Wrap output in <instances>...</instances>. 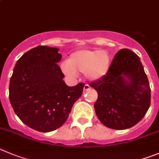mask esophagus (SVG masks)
Segmentation results:
<instances>
[{"label":"esophagus","instance_id":"1","mask_svg":"<svg viewBox=\"0 0 159 159\" xmlns=\"http://www.w3.org/2000/svg\"><path fill=\"white\" fill-rule=\"evenodd\" d=\"M90 88H91V87H90V86L88 85V84H85V85H84V91H88Z\"/></svg>","mask_w":159,"mask_h":159}]
</instances>
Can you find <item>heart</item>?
Masks as SVG:
<instances>
[{"mask_svg":"<svg viewBox=\"0 0 159 159\" xmlns=\"http://www.w3.org/2000/svg\"><path fill=\"white\" fill-rule=\"evenodd\" d=\"M112 57L108 51L98 49H81L70 55L68 62L62 65L66 74L75 75L76 72H84L91 80H98L110 71Z\"/></svg>","mask_w":159,"mask_h":159,"instance_id":"obj_1","label":"heart"}]
</instances>
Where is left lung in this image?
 Returning <instances> with one entry per match:
<instances>
[{
  "label": "left lung",
  "instance_id": "left-lung-1",
  "mask_svg": "<svg viewBox=\"0 0 159 159\" xmlns=\"http://www.w3.org/2000/svg\"><path fill=\"white\" fill-rule=\"evenodd\" d=\"M98 92L94 110L106 127L123 130L133 127L151 105V88L139 57L129 49L115 55L110 71L90 84Z\"/></svg>",
  "mask_w": 159,
  "mask_h": 159
}]
</instances>
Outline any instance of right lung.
<instances>
[{
	"instance_id": "obj_1",
	"label": "right lung",
	"mask_w": 159,
	"mask_h": 159,
	"mask_svg": "<svg viewBox=\"0 0 159 159\" xmlns=\"http://www.w3.org/2000/svg\"><path fill=\"white\" fill-rule=\"evenodd\" d=\"M57 48L39 46L17 61L10 79L9 100L19 118L28 127L49 132L65 124L84 84L66 85L57 63Z\"/></svg>"
}]
</instances>
